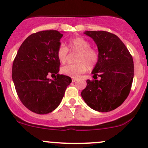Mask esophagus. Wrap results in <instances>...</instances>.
Returning a JSON list of instances; mask_svg holds the SVG:
<instances>
[{
	"label": "esophagus",
	"instance_id": "1",
	"mask_svg": "<svg viewBox=\"0 0 148 148\" xmlns=\"http://www.w3.org/2000/svg\"><path fill=\"white\" fill-rule=\"evenodd\" d=\"M76 80H77V79L76 78H72V82H75Z\"/></svg>",
	"mask_w": 148,
	"mask_h": 148
}]
</instances>
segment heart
<instances>
[{
    "mask_svg": "<svg viewBox=\"0 0 148 148\" xmlns=\"http://www.w3.org/2000/svg\"><path fill=\"white\" fill-rule=\"evenodd\" d=\"M89 41L81 36L71 38L69 41V48L72 51L77 52L75 58L77 64L64 66L62 71L65 75L76 78L80 74L85 72L88 69L95 68L99 61V53L95 49H92ZM68 49L64 44H61L57 50V56L59 62L64 64L66 62Z\"/></svg>",
    "mask_w": 148,
    "mask_h": 148,
    "instance_id": "obj_1",
    "label": "heart"
}]
</instances>
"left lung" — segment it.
Instances as JSON below:
<instances>
[{"instance_id":"1","label":"left lung","mask_w":148,"mask_h":148,"mask_svg":"<svg viewBox=\"0 0 148 148\" xmlns=\"http://www.w3.org/2000/svg\"><path fill=\"white\" fill-rule=\"evenodd\" d=\"M97 44L99 61L81 95L93 110L107 112L120 107L130 92L134 77L132 56L122 41L114 34L104 31L84 33ZM101 79H97V77Z\"/></svg>"}]
</instances>
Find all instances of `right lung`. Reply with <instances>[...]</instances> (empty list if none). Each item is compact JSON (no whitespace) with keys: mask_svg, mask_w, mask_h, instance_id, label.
I'll return each mask as SVG.
<instances>
[{"mask_svg":"<svg viewBox=\"0 0 148 148\" xmlns=\"http://www.w3.org/2000/svg\"><path fill=\"white\" fill-rule=\"evenodd\" d=\"M62 36L53 30L31 34L22 43L13 61L12 79L18 96L36 114H48L57 108L71 82L69 77L59 74L57 50ZM49 74L55 75L53 80L47 78Z\"/></svg>","mask_w":148,"mask_h":148,"instance_id":"obj_1","label":"right lung"}]
</instances>
